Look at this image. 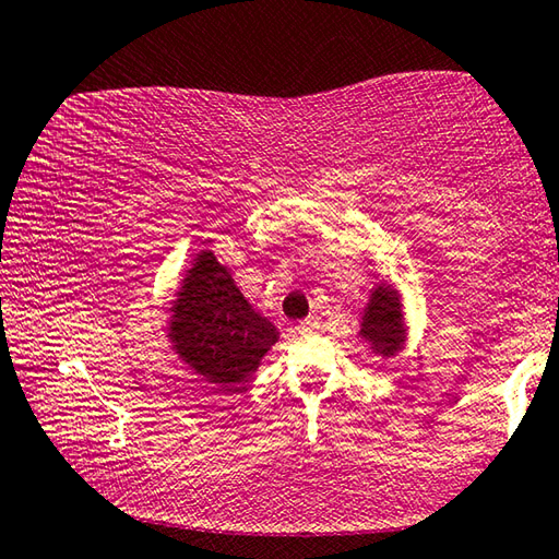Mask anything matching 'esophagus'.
Returning <instances> with one entry per match:
<instances>
[{
  "instance_id": "1",
  "label": "esophagus",
  "mask_w": 559,
  "mask_h": 559,
  "mask_svg": "<svg viewBox=\"0 0 559 559\" xmlns=\"http://www.w3.org/2000/svg\"><path fill=\"white\" fill-rule=\"evenodd\" d=\"M298 334H302V337H308V334H318L320 332V322L314 318H306L302 322H298Z\"/></svg>"
}]
</instances>
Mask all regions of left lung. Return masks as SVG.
I'll use <instances>...</instances> for the list:
<instances>
[{
  "instance_id": "8db88e82",
  "label": "left lung",
  "mask_w": 559,
  "mask_h": 559,
  "mask_svg": "<svg viewBox=\"0 0 559 559\" xmlns=\"http://www.w3.org/2000/svg\"><path fill=\"white\" fill-rule=\"evenodd\" d=\"M357 337L369 344L371 354L381 361L399 357L408 344V314H405V300L399 286L391 283H377L369 290V302L359 312Z\"/></svg>"
}]
</instances>
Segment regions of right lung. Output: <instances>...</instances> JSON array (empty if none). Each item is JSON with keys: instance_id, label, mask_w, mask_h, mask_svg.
Listing matches in <instances>:
<instances>
[{"instance_id": "1", "label": "right lung", "mask_w": 559, "mask_h": 559, "mask_svg": "<svg viewBox=\"0 0 559 559\" xmlns=\"http://www.w3.org/2000/svg\"><path fill=\"white\" fill-rule=\"evenodd\" d=\"M168 310L170 349L219 391H237L281 337L276 324L245 298L212 249L195 253Z\"/></svg>"}]
</instances>
